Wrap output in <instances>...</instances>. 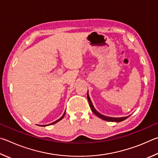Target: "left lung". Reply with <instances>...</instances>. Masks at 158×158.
<instances>
[{
    "instance_id": "obj_1",
    "label": "left lung",
    "mask_w": 158,
    "mask_h": 158,
    "mask_svg": "<svg viewBox=\"0 0 158 158\" xmlns=\"http://www.w3.org/2000/svg\"><path fill=\"white\" fill-rule=\"evenodd\" d=\"M87 99H88V101H89L91 109H92V111L93 112L94 114H96L99 118H101V119H103V120L107 121H112V122H117L118 123V122H121V121L126 120L127 118L129 117V116H127V117H107V116H105L103 114H101V113H99L97 110L94 108V106H93L92 102L90 99V97L89 96V93H88V92H87Z\"/></svg>"
}]
</instances>
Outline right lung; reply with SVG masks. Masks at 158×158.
<instances>
[{
    "label": "right lung",
    "mask_w": 158,
    "mask_h": 158,
    "mask_svg": "<svg viewBox=\"0 0 158 158\" xmlns=\"http://www.w3.org/2000/svg\"><path fill=\"white\" fill-rule=\"evenodd\" d=\"M64 114H65V112L64 113V114H63V115L62 116V117H61L60 118H59V119H57V121H54V122H52V123H50V124H48V125H43L42 126H50V125H52V124H54V123H57L58 122V121H60V120H62V118H64Z\"/></svg>",
    "instance_id": "1"
}]
</instances>
